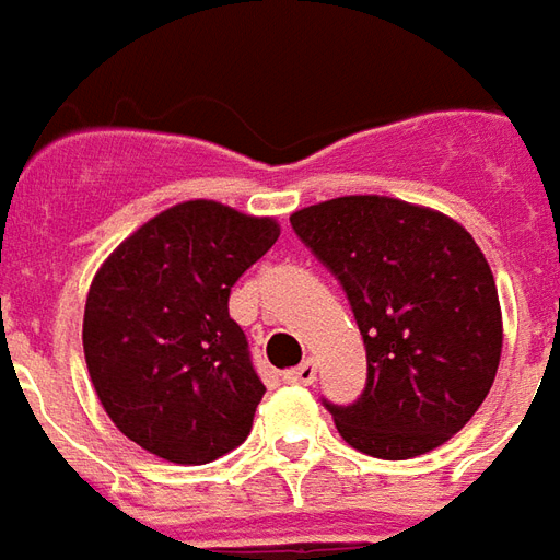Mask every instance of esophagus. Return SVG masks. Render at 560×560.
Here are the masks:
<instances>
[{"label": "esophagus", "instance_id": "obj_1", "mask_svg": "<svg viewBox=\"0 0 560 560\" xmlns=\"http://www.w3.org/2000/svg\"><path fill=\"white\" fill-rule=\"evenodd\" d=\"M288 381H293V384H303V387H308V384H315L317 377V363L308 357V360H303V363L296 365V369H291L288 372Z\"/></svg>", "mask_w": 560, "mask_h": 560}]
</instances>
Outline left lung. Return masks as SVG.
Instances as JSON below:
<instances>
[{
    "label": "left lung",
    "mask_w": 560,
    "mask_h": 560,
    "mask_svg": "<svg viewBox=\"0 0 560 560\" xmlns=\"http://www.w3.org/2000/svg\"><path fill=\"white\" fill-rule=\"evenodd\" d=\"M336 276L365 345V389L324 399L339 434L375 458H413L450 441L492 389L501 303L462 224L396 197L351 195L291 215Z\"/></svg>",
    "instance_id": "obj_1"
}]
</instances>
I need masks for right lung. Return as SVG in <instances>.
Returning a JSON list of instances; mask_svg holds the SVG:
<instances>
[{"label": "right lung", "instance_id": "add662e5", "mask_svg": "<svg viewBox=\"0 0 560 560\" xmlns=\"http://www.w3.org/2000/svg\"><path fill=\"white\" fill-rule=\"evenodd\" d=\"M276 240L272 219L188 200L104 260L86 296L83 353L104 411L135 444L207 465L248 438L267 387L228 300Z\"/></svg>", "mask_w": 560, "mask_h": 560}]
</instances>
